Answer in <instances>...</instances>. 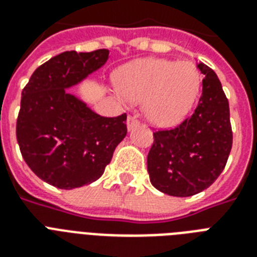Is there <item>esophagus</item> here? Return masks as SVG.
<instances>
[{
  "label": "esophagus",
  "mask_w": 257,
  "mask_h": 257,
  "mask_svg": "<svg viewBox=\"0 0 257 257\" xmlns=\"http://www.w3.org/2000/svg\"><path fill=\"white\" fill-rule=\"evenodd\" d=\"M126 124H128V129H132L133 126H136V125L140 124V121L137 120V118L135 116H131V114H129V116H128V121H126Z\"/></svg>",
  "instance_id": "1"
}]
</instances>
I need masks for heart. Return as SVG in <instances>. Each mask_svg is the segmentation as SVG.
Returning a JSON list of instances; mask_svg holds the SVG:
<instances>
[{
    "mask_svg": "<svg viewBox=\"0 0 257 257\" xmlns=\"http://www.w3.org/2000/svg\"><path fill=\"white\" fill-rule=\"evenodd\" d=\"M201 77L189 61L148 58L125 66L118 76L121 93L128 100L145 101L152 122L169 126L187 116L195 104Z\"/></svg>",
    "mask_w": 257,
    "mask_h": 257,
    "instance_id": "obj_1",
    "label": "heart"
}]
</instances>
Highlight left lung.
<instances>
[{
    "label": "left lung",
    "mask_w": 257,
    "mask_h": 257,
    "mask_svg": "<svg viewBox=\"0 0 257 257\" xmlns=\"http://www.w3.org/2000/svg\"><path fill=\"white\" fill-rule=\"evenodd\" d=\"M203 92L191 116L177 126L153 132L147 165L151 183L163 193L193 196L215 183L232 149L229 104L221 82L203 62Z\"/></svg>",
    "instance_id": "left-lung-1"
}]
</instances>
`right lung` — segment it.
Wrapping results in <instances>:
<instances>
[{
  "label": "right lung",
  "mask_w": 257,
  "mask_h": 257,
  "mask_svg": "<svg viewBox=\"0 0 257 257\" xmlns=\"http://www.w3.org/2000/svg\"><path fill=\"white\" fill-rule=\"evenodd\" d=\"M108 49L64 52L34 70L22 89L16 135L32 171L60 189L100 179L126 136V113L104 117L92 112L66 88L104 65Z\"/></svg>",
  "instance_id": "obj_1"
}]
</instances>
